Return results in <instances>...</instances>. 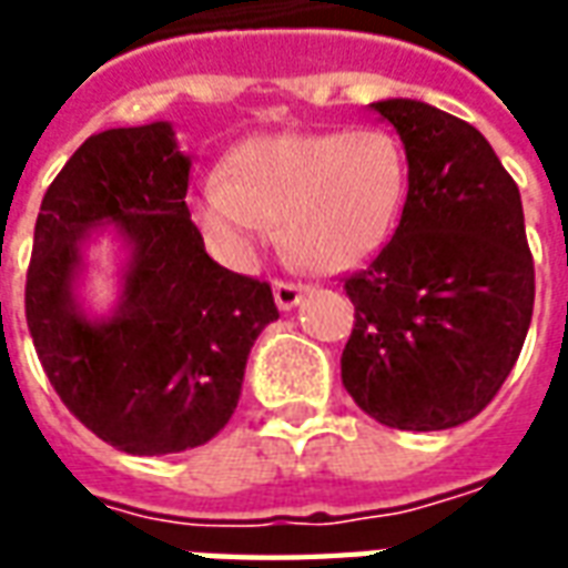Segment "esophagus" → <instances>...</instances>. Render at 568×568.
<instances>
[{"instance_id": "obj_1", "label": "esophagus", "mask_w": 568, "mask_h": 568, "mask_svg": "<svg viewBox=\"0 0 568 568\" xmlns=\"http://www.w3.org/2000/svg\"><path fill=\"white\" fill-rule=\"evenodd\" d=\"M304 285L297 283H288V280H276L273 283V297H276V307L280 310H292L301 304V297H304Z\"/></svg>"}]
</instances>
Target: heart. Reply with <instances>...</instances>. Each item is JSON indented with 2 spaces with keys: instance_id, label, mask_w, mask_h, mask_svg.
<instances>
[{
  "instance_id": "1",
  "label": "heart",
  "mask_w": 568,
  "mask_h": 568,
  "mask_svg": "<svg viewBox=\"0 0 568 568\" xmlns=\"http://www.w3.org/2000/svg\"><path fill=\"white\" fill-rule=\"evenodd\" d=\"M407 200L405 145L383 128L273 133L227 158L224 179H203L194 222L224 258L246 261L267 224L313 271H346L393 234Z\"/></svg>"
}]
</instances>
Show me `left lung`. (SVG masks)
I'll use <instances>...</instances> for the list:
<instances>
[{"instance_id":"left-lung-1","label":"left lung","mask_w":568,"mask_h":568,"mask_svg":"<svg viewBox=\"0 0 568 568\" xmlns=\"http://www.w3.org/2000/svg\"><path fill=\"white\" fill-rule=\"evenodd\" d=\"M371 109L405 142L407 200L393 240L344 280L356 325L341 377L383 426H463L496 398L532 320L520 191L463 118L417 100Z\"/></svg>"}]
</instances>
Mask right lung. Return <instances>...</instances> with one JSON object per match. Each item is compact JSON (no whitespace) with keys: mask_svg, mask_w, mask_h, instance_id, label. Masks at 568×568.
<instances>
[{"mask_svg":"<svg viewBox=\"0 0 568 568\" xmlns=\"http://www.w3.org/2000/svg\"><path fill=\"white\" fill-rule=\"evenodd\" d=\"M191 158L166 121L103 130L57 173L36 219L27 325L60 402L133 456L200 447L234 417L246 358L280 320L271 285L212 261L185 194ZM118 223L131 246L116 313L74 301L80 243Z\"/></svg>","mask_w":568,"mask_h":568,"instance_id":"right-lung-1","label":"right lung"}]
</instances>
